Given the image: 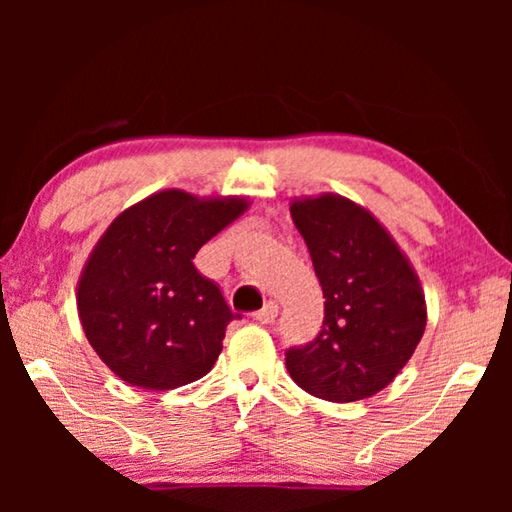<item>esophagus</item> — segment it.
<instances>
[{
	"instance_id": "34e87169",
	"label": "esophagus",
	"mask_w": 512,
	"mask_h": 512,
	"mask_svg": "<svg viewBox=\"0 0 512 512\" xmlns=\"http://www.w3.org/2000/svg\"><path fill=\"white\" fill-rule=\"evenodd\" d=\"M277 312H279V307H277V303H265L263 305V310H258L256 312V321H261V324H272V321L277 319Z\"/></svg>"
}]
</instances>
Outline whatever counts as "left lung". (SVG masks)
Wrapping results in <instances>:
<instances>
[{"mask_svg":"<svg viewBox=\"0 0 512 512\" xmlns=\"http://www.w3.org/2000/svg\"><path fill=\"white\" fill-rule=\"evenodd\" d=\"M291 219L310 249L324 291V326L286 352V370L307 394L333 403L375 396L422 340L426 300L389 230L338 193L293 198Z\"/></svg>","mask_w":512,"mask_h":512,"instance_id":"1","label":"left lung"}]
</instances>
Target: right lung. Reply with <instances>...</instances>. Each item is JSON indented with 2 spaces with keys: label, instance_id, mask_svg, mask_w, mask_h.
Wrapping results in <instances>:
<instances>
[{
  "label": "right lung",
  "instance_id": "add662e5",
  "mask_svg": "<svg viewBox=\"0 0 512 512\" xmlns=\"http://www.w3.org/2000/svg\"><path fill=\"white\" fill-rule=\"evenodd\" d=\"M247 207L240 195L198 198L165 188L104 230L81 270L76 310L90 347L116 377L165 391L212 370L237 314L193 258Z\"/></svg>",
  "mask_w": 512,
  "mask_h": 512
}]
</instances>
